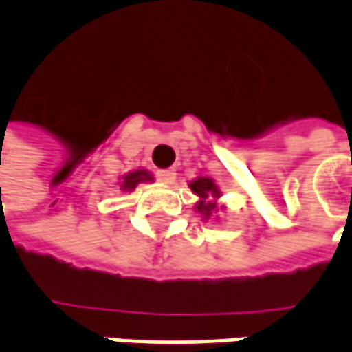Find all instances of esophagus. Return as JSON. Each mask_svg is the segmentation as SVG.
I'll return each instance as SVG.
<instances>
[{
    "label": "esophagus",
    "instance_id": "obj_1",
    "mask_svg": "<svg viewBox=\"0 0 352 352\" xmlns=\"http://www.w3.org/2000/svg\"><path fill=\"white\" fill-rule=\"evenodd\" d=\"M156 176H158V180L164 182V184H172V182L176 180V172H174L172 168H168V170H158Z\"/></svg>",
    "mask_w": 352,
    "mask_h": 352
}]
</instances>
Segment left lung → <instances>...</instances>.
<instances>
[{"mask_svg": "<svg viewBox=\"0 0 352 352\" xmlns=\"http://www.w3.org/2000/svg\"><path fill=\"white\" fill-rule=\"evenodd\" d=\"M192 192L200 198V202L196 204V210L204 214V218H210L212 216V212L218 208V204L214 202V200H210V198H220V190H218V186L214 184V180L212 178H198V180H194L192 184Z\"/></svg>", "mask_w": 352, "mask_h": 352, "instance_id": "obj_1", "label": "left lung"}]
</instances>
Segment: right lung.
<instances>
[{
  "label": "right lung",
  "instance_id": "add662e5",
  "mask_svg": "<svg viewBox=\"0 0 352 352\" xmlns=\"http://www.w3.org/2000/svg\"><path fill=\"white\" fill-rule=\"evenodd\" d=\"M146 180H152V176H150L146 170H136V172H131V174H126V176H124V180H122V190H132V188H136V184L146 182Z\"/></svg>",
  "mask_w": 352,
  "mask_h": 352
}]
</instances>
